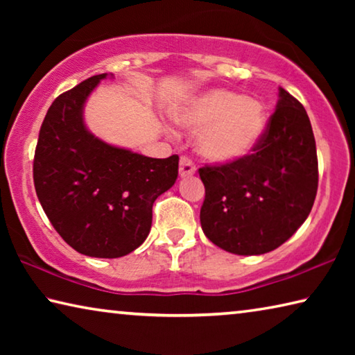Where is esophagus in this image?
I'll use <instances>...</instances> for the list:
<instances>
[{"label": "esophagus", "mask_w": 355, "mask_h": 355, "mask_svg": "<svg viewBox=\"0 0 355 355\" xmlns=\"http://www.w3.org/2000/svg\"><path fill=\"white\" fill-rule=\"evenodd\" d=\"M194 173H196L194 163H192L188 156H183V158L180 159V177L188 178L194 175Z\"/></svg>", "instance_id": "1"}]
</instances>
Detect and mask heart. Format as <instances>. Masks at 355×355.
Masks as SVG:
<instances>
[{
    "mask_svg": "<svg viewBox=\"0 0 355 355\" xmlns=\"http://www.w3.org/2000/svg\"><path fill=\"white\" fill-rule=\"evenodd\" d=\"M177 122L197 131L196 148L211 163L241 161L254 152L266 131L261 101L222 89L197 94L180 107Z\"/></svg>",
    "mask_w": 355,
    "mask_h": 355,
    "instance_id": "heart-1",
    "label": "heart"
}]
</instances>
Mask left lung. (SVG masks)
<instances>
[{
	"label": "left lung",
	"mask_w": 355,
	"mask_h": 355,
	"mask_svg": "<svg viewBox=\"0 0 355 355\" xmlns=\"http://www.w3.org/2000/svg\"><path fill=\"white\" fill-rule=\"evenodd\" d=\"M205 184L200 224L236 255L277 249L309 218L318 191L313 130L304 106L279 89V101L254 153L199 169Z\"/></svg>",
	"instance_id": "obj_1"
}]
</instances>
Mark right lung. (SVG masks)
Masks as SVG:
<instances>
[{"mask_svg":"<svg viewBox=\"0 0 355 355\" xmlns=\"http://www.w3.org/2000/svg\"><path fill=\"white\" fill-rule=\"evenodd\" d=\"M95 75L53 101L34 155V186L51 225L70 248L119 258L146 241L155 200L178 175V155L148 158L95 137L84 123Z\"/></svg>","mask_w":355,"mask_h":355,"instance_id":"add662e5","label":"right lung"}]
</instances>
